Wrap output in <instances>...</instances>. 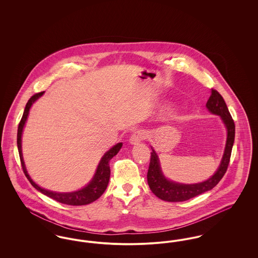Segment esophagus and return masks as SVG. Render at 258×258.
I'll list each match as a JSON object with an SVG mask.
<instances>
[{
	"label": "esophagus",
	"mask_w": 258,
	"mask_h": 258,
	"mask_svg": "<svg viewBox=\"0 0 258 258\" xmlns=\"http://www.w3.org/2000/svg\"><path fill=\"white\" fill-rule=\"evenodd\" d=\"M143 139H145V134L143 132H135V134H133L131 138H130V143L132 145H137L138 143H140Z\"/></svg>",
	"instance_id": "34e87169"
}]
</instances>
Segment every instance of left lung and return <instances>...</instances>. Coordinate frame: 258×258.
I'll list each match as a JSON object with an SVG mask.
<instances>
[{
    "label": "left lung",
    "instance_id": "left-lung-1",
    "mask_svg": "<svg viewBox=\"0 0 258 258\" xmlns=\"http://www.w3.org/2000/svg\"><path fill=\"white\" fill-rule=\"evenodd\" d=\"M206 107L210 113L221 117V121L226 128V143L221 163L217 171L206 181L197 184L177 183L167 179L164 176L160 167L159 156L154 148L151 147L153 152L151 153V160L148 169V184L153 194L161 200L168 202H181L204 194L215 187L227 170L235 138V123L233 119L221 94L214 89L211 90V96L206 103Z\"/></svg>",
    "mask_w": 258,
    "mask_h": 258
}]
</instances>
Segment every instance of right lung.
Masks as SVG:
<instances>
[{"instance_id":"right-lung-1","label":"right lung","mask_w":258,"mask_h":258,"mask_svg":"<svg viewBox=\"0 0 258 258\" xmlns=\"http://www.w3.org/2000/svg\"><path fill=\"white\" fill-rule=\"evenodd\" d=\"M43 94H44V92L36 94L28 100V102L26 104V107H25L22 119H21L19 125H18L17 147H18L19 157H20L25 176L30 181L32 185L38 191H40L42 195L50 197V198H52V199H54V200H56L60 203L67 204V205H73V206H81V205L90 204V203L96 201L105 191V189L108 185V183H109V178H110L109 161L114 156H116L119 153V151L121 150V148L123 146V143L122 142L117 143L116 145H114L113 147L111 148L110 150H108L103 155V157L101 158V160L98 163L97 170H96V173H95L93 179L84 187H82L78 190L71 191V192H57V191H52V190L45 189V188L39 186L38 184H36L33 181V179L30 177V175L28 174V171L26 169V165H25L24 160H23V154H22V134H23L25 123L27 121V118H28V115H29V112H30L32 105Z\"/></svg>"}]
</instances>
